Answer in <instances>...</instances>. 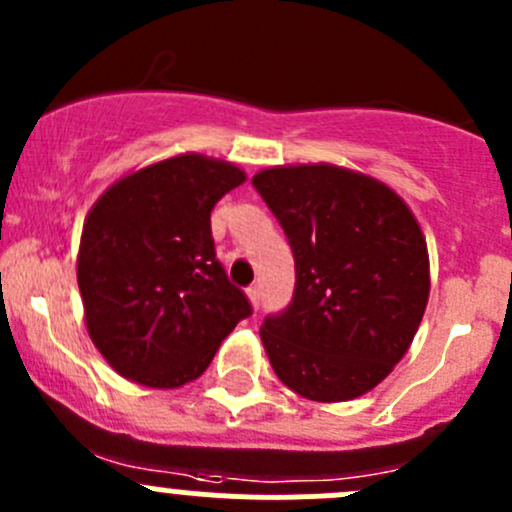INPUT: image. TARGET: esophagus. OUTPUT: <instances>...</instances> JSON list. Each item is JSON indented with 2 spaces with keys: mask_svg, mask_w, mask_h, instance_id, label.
<instances>
[{
  "mask_svg": "<svg viewBox=\"0 0 512 512\" xmlns=\"http://www.w3.org/2000/svg\"><path fill=\"white\" fill-rule=\"evenodd\" d=\"M247 299H250L252 309L260 307V285H252L250 289H247Z\"/></svg>",
  "mask_w": 512,
  "mask_h": 512,
  "instance_id": "esophagus-1",
  "label": "esophagus"
}]
</instances>
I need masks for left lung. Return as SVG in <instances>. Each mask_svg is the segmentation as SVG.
<instances>
[{"label":"left lung","instance_id":"1","mask_svg":"<svg viewBox=\"0 0 512 512\" xmlns=\"http://www.w3.org/2000/svg\"><path fill=\"white\" fill-rule=\"evenodd\" d=\"M252 185L297 270L292 304L260 327L272 369L309 401L364 396L404 359L426 312L421 225L389 185L342 165H275Z\"/></svg>","mask_w":512,"mask_h":512}]
</instances>
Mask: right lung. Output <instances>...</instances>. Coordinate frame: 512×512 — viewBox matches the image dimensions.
Returning a JSON list of instances; mask_svg holds the SVG:
<instances>
[{
    "label": "right lung",
    "instance_id": "1",
    "mask_svg": "<svg viewBox=\"0 0 512 512\" xmlns=\"http://www.w3.org/2000/svg\"><path fill=\"white\" fill-rule=\"evenodd\" d=\"M245 180L235 163L180 153L118 178L89 210L76 280L91 342L123 379L195 381L250 317L210 232V210Z\"/></svg>",
    "mask_w": 512,
    "mask_h": 512
}]
</instances>
